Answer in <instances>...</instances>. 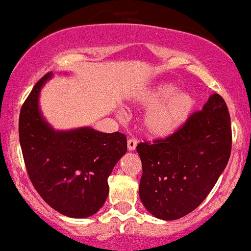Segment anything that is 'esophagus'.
<instances>
[{"label": "esophagus", "mask_w": 251, "mask_h": 251, "mask_svg": "<svg viewBox=\"0 0 251 251\" xmlns=\"http://www.w3.org/2000/svg\"><path fill=\"white\" fill-rule=\"evenodd\" d=\"M137 146V140L135 138H130L128 140V150L129 151H135Z\"/></svg>", "instance_id": "esophagus-1"}]
</instances>
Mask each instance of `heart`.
Here are the masks:
<instances>
[{
	"instance_id": "heart-1",
	"label": "heart",
	"mask_w": 251,
	"mask_h": 251,
	"mask_svg": "<svg viewBox=\"0 0 251 251\" xmlns=\"http://www.w3.org/2000/svg\"><path fill=\"white\" fill-rule=\"evenodd\" d=\"M131 101L139 107H150L143 118V126L153 138H168L178 131L193 113L197 99L191 92L178 91L169 82L150 85L136 92Z\"/></svg>"
}]
</instances>
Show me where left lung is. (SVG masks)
<instances>
[{
    "mask_svg": "<svg viewBox=\"0 0 251 251\" xmlns=\"http://www.w3.org/2000/svg\"><path fill=\"white\" fill-rule=\"evenodd\" d=\"M231 118L212 94L173 136L137 145L143 175L139 197L154 217L174 221L197 209L210 193L231 155Z\"/></svg>",
    "mask_w": 251,
    "mask_h": 251,
    "instance_id": "1",
    "label": "left lung"
}]
</instances>
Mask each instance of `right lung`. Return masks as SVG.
Instances as JSON below:
<instances>
[{
    "label": "right lung",
    "mask_w": 251,
    "mask_h": 251,
    "mask_svg": "<svg viewBox=\"0 0 251 251\" xmlns=\"http://www.w3.org/2000/svg\"><path fill=\"white\" fill-rule=\"evenodd\" d=\"M52 76L37 81L22 106L19 140L29 179L41 198L60 214L85 218L107 199V178L126 153V137L84 126L54 130L41 114L40 91Z\"/></svg>",
    "instance_id": "right-lung-1"
}]
</instances>
